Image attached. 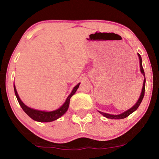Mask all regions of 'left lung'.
I'll return each instance as SVG.
<instances>
[{"instance_id": "1", "label": "left lung", "mask_w": 159, "mask_h": 159, "mask_svg": "<svg viewBox=\"0 0 159 159\" xmlns=\"http://www.w3.org/2000/svg\"><path fill=\"white\" fill-rule=\"evenodd\" d=\"M138 54V57H139V60H140V72H141V73L143 75L144 78H145V74H144V71H143V66H142V59H141V57L139 54ZM145 84H146V79H144L143 81V88H142V92H141V94H140V96L139 98V99H138V101L137 102V103L135 105L133 106L132 108L129 109V110L125 111V112L123 113V114H118V115H112V114H106V113H103V112H101V111H98V112L100 113V114H102L104 116H105V117L107 118H110V119H113V120H120V119H124V118L127 117V116H129V115H130L132 113L134 112V111H136L137 109H138V107H139V105H140V103H141L142 100H143V96H144V93H145Z\"/></svg>"}]
</instances>
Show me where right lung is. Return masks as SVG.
<instances>
[{"label": "right lung", "instance_id": "obj_1", "mask_svg": "<svg viewBox=\"0 0 159 159\" xmlns=\"http://www.w3.org/2000/svg\"><path fill=\"white\" fill-rule=\"evenodd\" d=\"M79 85H80V83L78 84L74 87V89L72 90V93H71L70 95L67 97L65 103L63 104L60 108H58L57 110L56 111H50V112L34 110V109H32L30 108V107H28L27 106H26V105L21 102V100L20 99L19 95H18L17 91H16L15 85H14V91H15V94L16 96V98H17L18 102H19L20 106L21 107V108L23 109V111H25V112L26 113V114L28 115L30 118H32L34 120H36V121H38V122H45V123H47V122H52V121H54V120H56L57 119L61 117V116H63V115L66 112V111L68 110L69 106V101H70V98L75 94V93L76 92V90H78Z\"/></svg>", "mask_w": 159, "mask_h": 159}]
</instances>
